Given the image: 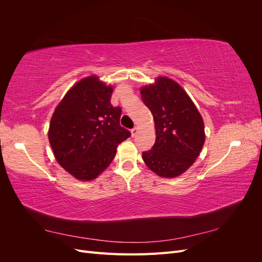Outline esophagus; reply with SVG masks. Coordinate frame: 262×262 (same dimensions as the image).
<instances>
[{"label": "esophagus", "mask_w": 262, "mask_h": 262, "mask_svg": "<svg viewBox=\"0 0 262 262\" xmlns=\"http://www.w3.org/2000/svg\"><path fill=\"white\" fill-rule=\"evenodd\" d=\"M138 132H139V128L138 126H136V128H133L132 130H131V136L134 138L138 134Z\"/></svg>", "instance_id": "1"}]
</instances>
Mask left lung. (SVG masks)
Listing matches in <instances>:
<instances>
[{
  "label": "left lung",
  "mask_w": 262,
  "mask_h": 262,
  "mask_svg": "<svg viewBox=\"0 0 262 262\" xmlns=\"http://www.w3.org/2000/svg\"><path fill=\"white\" fill-rule=\"evenodd\" d=\"M141 96L154 118L156 140L143 152L147 167L163 178L184 173L200 155L205 141L204 122L187 92L167 76L141 87Z\"/></svg>",
  "instance_id": "8db88e82"
}]
</instances>
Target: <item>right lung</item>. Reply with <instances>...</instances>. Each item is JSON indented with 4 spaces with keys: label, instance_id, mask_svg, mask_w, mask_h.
Returning a JSON list of instances; mask_svg holds the SVG:
<instances>
[{
    "label": "right lung",
    "instance_id": "add662e5",
    "mask_svg": "<svg viewBox=\"0 0 262 262\" xmlns=\"http://www.w3.org/2000/svg\"><path fill=\"white\" fill-rule=\"evenodd\" d=\"M113 85L97 75L76 82L51 117L48 138L55 160L81 181L96 179L113 162L117 146L131 133L120 125L121 108L113 107Z\"/></svg>",
    "mask_w": 262,
    "mask_h": 262
}]
</instances>
